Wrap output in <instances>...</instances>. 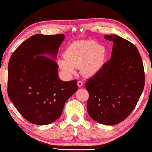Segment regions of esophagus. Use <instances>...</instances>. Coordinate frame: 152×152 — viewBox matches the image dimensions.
Instances as JSON below:
<instances>
[{
	"mask_svg": "<svg viewBox=\"0 0 152 152\" xmlns=\"http://www.w3.org/2000/svg\"><path fill=\"white\" fill-rule=\"evenodd\" d=\"M83 85V83L82 81H79L78 82H77V85H78L79 87H81Z\"/></svg>",
	"mask_w": 152,
	"mask_h": 152,
	"instance_id": "esophagus-1",
	"label": "esophagus"
}]
</instances>
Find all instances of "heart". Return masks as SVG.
Returning a JSON list of instances; mask_svg holds the SVG:
<instances>
[{
    "label": "heart",
    "mask_w": 152,
    "mask_h": 152,
    "mask_svg": "<svg viewBox=\"0 0 152 152\" xmlns=\"http://www.w3.org/2000/svg\"><path fill=\"white\" fill-rule=\"evenodd\" d=\"M105 48L94 40H79L69 45L64 53L65 60L60 59V68L67 74L81 69L85 76H92L102 66L105 58Z\"/></svg>",
    "instance_id": "1"
}]
</instances>
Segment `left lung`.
<instances>
[{
    "mask_svg": "<svg viewBox=\"0 0 152 152\" xmlns=\"http://www.w3.org/2000/svg\"><path fill=\"white\" fill-rule=\"evenodd\" d=\"M104 38L113 42L111 58L86 82L89 94L87 110L94 121L114 125L135 108L144 88V69L133 44L117 35Z\"/></svg>",
    "mask_w": 152,
    "mask_h": 152,
    "instance_id": "obj_1",
    "label": "left lung"
}]
</instances>
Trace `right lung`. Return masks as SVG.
Here are the masks:
<instances>
[{
	"label": "right lung",
	"instance_id": "right-lung-1",
	"mask_svg": "<svg viewBox=\"0 0 152 152\" xmlns=\"http://www.w3.org/2000/svg\"><path fill=\"white\" fill-rule=\"evenodd\" d=\"M64 38V34H35L16 48L8 62V97L32 124L47 125L56 121L65 103L78 90L76 79L65 82L59 78V66L52 59L56 58Z\"/></svg>",
	"mask_w": 152,
	"mask_h": 152
}]
</instances>
